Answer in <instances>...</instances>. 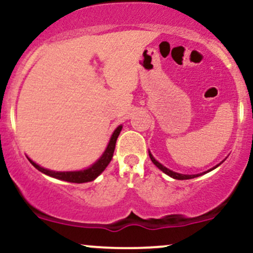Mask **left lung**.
<instances>
[{
  "label": "left lung",
  "mask_w": 253,
  "mask_h": 253,
  "mask_svg": "<svg viewBox=\"0 0 253 253\" xmlns=\"http://www.w3.org/2000/svg\"><path fill=\"white\" fill-rule=\"evenodd\" d=\"M149 155H150V158H151V161L153 162V164L156 165L157 168H158V169H161L162 171H163L164 173H167V175H169L170 177H172V178H175V179H190V178H195V177H199L200 175H201V173H197V175H183V173H178V172H173V171H171V170H169L168 169V168H165L164 165H162L161 163H159V162H157L155 158H153V156L151 155V153L149 152ZM221 164V163H220ZM220 164H217L216 167H219ZM215 167V168H216ZM215 168H213V169H215ZM213 169H211V170H213ZM211 170H208V171H211ZM206 173V172H205Z\"/></svg>",
  "instance_id": "8db88e82"
}]
</instances>
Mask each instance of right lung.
I'll use <instances>...</instances> for the list:
<instances>
[{
	"label": "right lung",
	"mask_w": 253,
	"mask_h": 253,
	"mask_svg": "<svg viewBox=\"0 0 253 253\" xmlns=\"http://www.w3.org/2000/svg\"><path fill=\"white\" fill-rule=\"evenodd\" d=\"M121 129H123V126H119L117 129L114 130L113 133L112 138H110L108 146H107L106 151L103 152V155L101 156V158L98 159L95 164H92L91 167L88 168L85 170H81V171H65V172H58V171H51L47 169H43V168L40 167L34 163L33 161H31L28 158V161L31 162V164L33 165L36 169L39 171H42V173L45 175H48L51 177H54L57 179H62V181H66V182H71V183H85V182H90L94 181L96 177L100 175L102 171L106 169L107 165L110 163L113 158V153H114L115 150V144H117V139L119 134H120Z\"/></svg>",
	"instance_id": "add662e5"
}]
</instances>
